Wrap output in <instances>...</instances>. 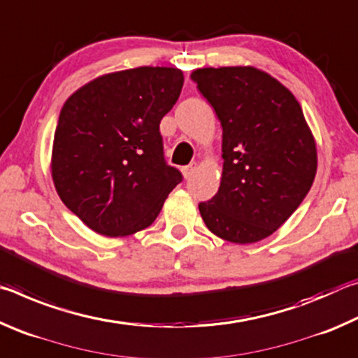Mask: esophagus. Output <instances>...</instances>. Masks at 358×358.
Listing matches in <instances>:
<instances>
[{
  "label": "esophagus",
  "mask_w": 358,
  "mask_h": 358,
  "mask_svg": "<svg viewBox=\"0 0 358 358\" xmlns=\"http://www.w3.org/2000/svg\"><path fill=\"white\" fill-rule=\"evenodd\" d=\"M181 172H183V177L185 178H189L191 175L196 172V164H189V166H186V167H183L181 169Z\"/></svg>",
  "instance_id": "esophagus-1"
}]
</instances>
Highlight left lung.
Wrapping results in <instances>:
<instances>
[{
	"mask_svg": "<svg viewBox=\"0 0 358 358\" xmlns=\"http://www.w3.org/2000/svg\"><path fill=\"white\" fill-rule=\"evenodd\" d=\"M222 126V177L199 203L217 237L250 245L270 237L299 208L316 177V141L295 96L254 66L192 71Z\"/></svg>",
	"mask_w": 358,
	"mask_h": 358,
	"instance_id": "obj_1",
	"label": "left lung"
}]
</instances>
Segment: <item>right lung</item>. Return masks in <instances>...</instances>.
<instances>
[{
  "label": "right lung",
  "instance_id": "add662e5",
  "mask_svg": "<svg viewBox=\"0 0 358 358\" xmlns=\"http://www.w3.org/2000/svg\"><path fill=\"white\" fill-rule=\"evenodd\" d=\"M183 82L177 68L142 66L94 78L64 102L53 137V185L96 234L147 229L181 181L164 161L159 123Z\"/></svg>",
  "mask_w": 358,
  "mask_h": 358
}]
</instances>
